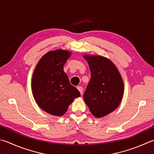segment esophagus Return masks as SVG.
<instances>
[{
  "mask_svg": "<svg viewBox=\"0 0 154 154\" xmlns=\"http://www.w3.org/2000/svg\"><path fill=\"white\" fill-rule=\"evenodd\" d=\"M77 89H78V90L79 91V92H80V94H83V88H82V86H78V87H77Z\"/></svg>",
  "mask_w": 154,
  "mask_h": 154,
  "instance_id": "obj_1",
  "label": "esophagus"
}]
</instances>
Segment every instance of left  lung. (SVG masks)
Here are the masks:
<instances>
[{
	"label": "left lung",
	"instance_id": "obj_1",
	"mask_svg": "<svg viewBox=\"0 0 154 154\" xmlns=\"http://www.w3.org/2000/svg\"><path fill=\"white\" fill-rule=\"evenodd\" d=\"M91 71V79L83 99L96 118L104 117L119 106L124 93V83L116 66L110 60L99 55L85 54Z\"/></svg>",
	"mask_w": 154,
	"mask_h": 154
}]
</instances>
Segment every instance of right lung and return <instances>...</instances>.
Segmentation results:
<instances>
[{
    "label": "right lung",
    "instance_id": "right-lung-1",
    "mask_svg": "<svg viewBox=\"0 0 154 154\" xmlns=\"http://www.w3.org/2000/svg\"><path fill=\"white\" fill-rule=\"evenodd\" d=\"M71 52L56 50L47 52L39 60L32 79V93L41 109L52 115L63 116L80 92L72 86L64 65Z\"/></svg>",
    "mask_w": 154,
    "mask_h": 154
}]
</instances>
